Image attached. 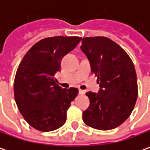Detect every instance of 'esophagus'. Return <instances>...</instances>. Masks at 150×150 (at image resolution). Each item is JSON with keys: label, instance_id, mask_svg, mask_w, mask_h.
<instances>
[{"label": "esophagus", "instance_id": "1", "mask_svg": "<svg viewBox=\"0 0 150 150\" xmlns=\"http://www.w3.org/2000/svg\"><path fill=\"white\" fill-rule=\"evenodd\" d=\"M86 93V90L79 89V94H84Z\"/></svg>", "mask_w": 150, "mask_h": 150}]
</instances>
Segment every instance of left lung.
Here are the masks:
<instances>
[{"label":"left lung","instance_id":"8db88e82","mask_svg":"<svg viewBox=\"0 0 150 150\" xmlns=\"http://www.w3.org/2000/svg\"><path fill=\"white\" fill-rule=\"evenodd\" d=\"M82 51L90 62L100 86L98 93L88 92L89 107L83 112L91 128L109 130L129 117L138 98V83L133 62L119 45L105 37L82 39Z\"/></svg>","mask_w":150,"mask_h":150}]
</instances>
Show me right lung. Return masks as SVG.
<instances>
[{"label":"right lung","instance_id":"1","mask_svg":"<svg viewBox=\"0 0 150 150\" xmlns=\"http://www.w3.org/2000/svg\"><path fill=\"white\" fill-rule=\"evenodd\" d=\"M79 37H52L40 40L24 56L14 80L15 100L32 128L49 132L65 124L67 111L78 93L76 88H62L55 74L61 61L79 43Z\"/></svg>","mask_w":150,"mask_h":150}]
</instances>
